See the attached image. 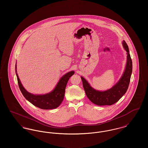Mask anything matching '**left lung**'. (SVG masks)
I'll use <instances>...</instances> for the list:
<instances>
[{"label": "left lung", "instance_id": "left-lung-1", "mask_svg": "<svg viewBox=\"0 0 148 148\" xmlns=\"http://www.w3.org/2000/svg\"><path fill=\"white\" fill-rule=\"evenodd\" d=\"M123 47L127 51V63L124 73L119 81L112 88L104 92L94 89L88 82L81 77L87 97L94 104L98 106H111L116 103L127 92L132 73L133 64L127 42L123 41Z\"/></svg>", "mask_w": 148, "mask_h": 148}]
</instances>
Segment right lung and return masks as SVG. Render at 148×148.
<instances>
[{"instance_id": "add662e5", "label": "right lung", "mask_w": 148, "mask_h": 148, "mask_svg": "<svg viewBox=\"0 0 148 148\" xmlns=\"http://www.w3.org/2000/svg\"><path fill=\"white\" fill-rule=\"evenodd\" d=\"M16 66L15 65V69ZM74 74V71L68 73L60 79L53 92L45 95H33L27 92L21 84L18 74L16 73L18 83L22 94L29 102L42 109H53L60 106L63 100L65 90L69 78Z\"/></svg>"}]
</instances>
